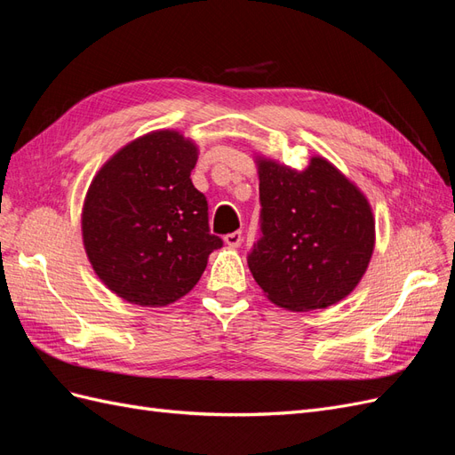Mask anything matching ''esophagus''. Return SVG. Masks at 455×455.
<instances>
[{
	"label": "esophagus",
	"instance_id": "esophagus-1",
	"mask_svg": "<svg viewBox=\"0 0 455 455\" xmlns=\"http://www.w3.org/2000/svg\"><path fill=\"white\" fill-rule=\"evenodd\" d=\"M226 244L231 246V249H237V246H241L243 243V233L241 231H233V233H228V235L224 237Z\"/></svg>",
	"mask_w": 455,
	"mask_h": 455
}]
</instances>
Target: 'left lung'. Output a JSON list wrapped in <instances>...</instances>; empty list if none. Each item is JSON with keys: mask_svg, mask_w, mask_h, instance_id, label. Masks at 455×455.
Segmentation results:
<instances>
[{"mask_svg": "<svg viewBox=\"0 0 455 455\" xmlns=\"http://www.w3.org/2000/svg\"><path fill=\"white\" fill-rule=\"evenodd\" d=\"M261 239L249 267L264 296L288 311L326 309L347 298L368 269L376 220L361 188L323 156L304 171L254 156Z\"/></svg>", "mask_w": 455, "mask_h": 455, "instance_id": "8db88e82", "label": "left lung"}]
</instances>
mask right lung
Wrapping results in <instances>:
<instances>
[{
	"label": "right lung",
	"mask_w": 455,
	"mask_h": 455,
	"mask_svg": "<svg viewBox=\"0 0 455 455\" xmlns=\"http://www.w3.org/2000/svg\"><path fill=\"white\" fill-rule=\"evenodd\" d=\"M199 146L159 129L125 144L94 174L81 211L91 266L129 304L164 307L186 296L222 239L191 184Z\"/></svg>",
	"instance_id": "1"
}]
</instances>
